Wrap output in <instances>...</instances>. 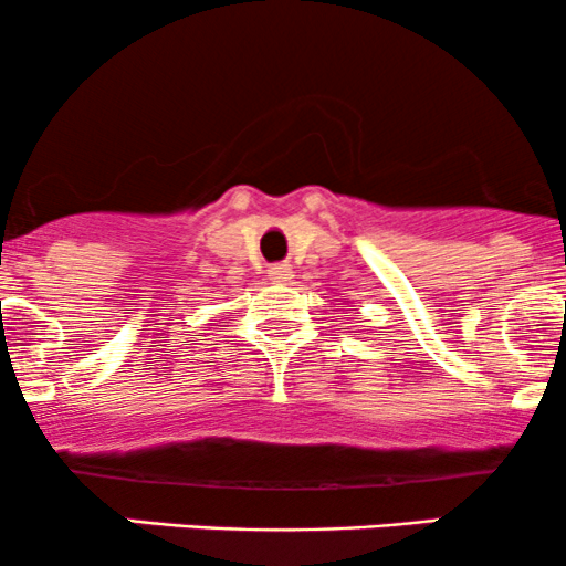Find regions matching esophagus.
Instances as JSON below:
<instances>
[{"label":"esophagus","mask_w":566,"mask_h":566,"mask_svg":"<svg viewBox=\"0 0 566 566\" xmlns=\"http://www.w3.org/2000/svg\"><path fill=\"white\" fill-rule=\"evenodd\" d=\"M269 276H271V282L287 284L292 279V269L287 263H276V265H271V269H269Z\"/></svg>","instance_id":"34e87169"}]
</instances>
